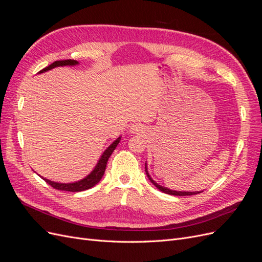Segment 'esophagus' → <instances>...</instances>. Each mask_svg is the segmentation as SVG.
Listing matches in <instances>:
<instances>
[{"mask_svg":"<svg viewBox=\"0 0 262 262\" xmlns=\"http://www.w3.org/2000/svg\"><path fill=\"white\" fill-rule=\"evenodd\" d=\"M143 131H144V128L141 124H133L131 126V132L134 133V134H139V133H142Z\"/></svg>","mask_w":262,"mask_h":262,"instance_id":"1","label":"esophagus"}]
</instances>
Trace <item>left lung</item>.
<instances>
[{"mask_svg": "<svg viewBox=\"0 0 262 262\" xmlns=\"http://www.w3.org/2000/svg\"><path fill=\"white\" fill-rule=\"evenodd\" d=\"M146 171V175L148 176V179L152 181V184L158 189V190H161L162 192H164V193H167V194H171V195H180V196H184V195H192V194H196V193H200V192H198V191H195V192H185V191H173V190H169V189H167V188H165V187H162V186H160V185H157L156 182L149 177V175H148V172H147V170H145Z\"/></svg>", "mask_w": 262, "mask_h": 262, "instance_id": "8db88e82", "label": "left lung"}]
</instances>
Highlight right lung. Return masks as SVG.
<instances>
[{"label": "right lung", "mask_w": 262, "mask_h": 262, "mask_svg": "<svg viewBox=\"0 0 262 262\" xmlns=\"http://www.w3.org/2000/svg\"><path fill=\"white\" fill-rule=\"evenodd\" d=\"M76 60H63V61H54L52 64L48 66L47 68L42 69L41 71H39V73L46 72V71H49L55 67H64V66H75L77 64ZM121 138H118L114 143L110 145L105 152L102 154V156L100 157V160L98 162V164L96 165V167L94 168V170L90 173L89 176L86 178L73 182V184H58V182L54 181H50L46 178H42L47 184H49L52 188L57 189V190H62V191H70V192H78V191H84V190L90 189L92 187H94L95 185H97L98 182L100 181L101 177L104 176L105 170H106V166H107V162L108 158L110 157V155L113 154V152L115 150V148L117 147L118 143L120 142Z\"/></svg>", "instance_id": "right-lung-1"}]
</instances>
